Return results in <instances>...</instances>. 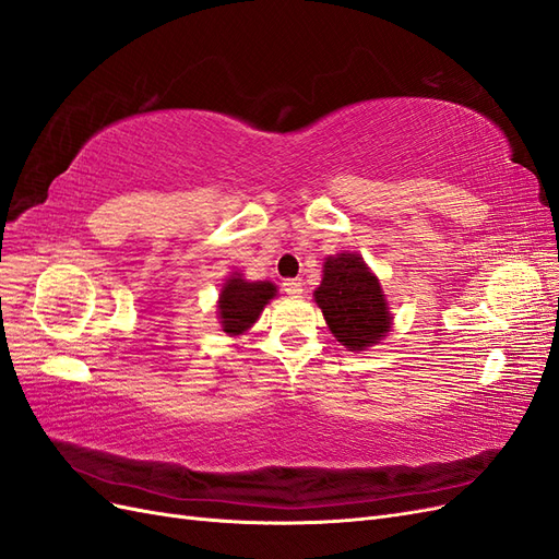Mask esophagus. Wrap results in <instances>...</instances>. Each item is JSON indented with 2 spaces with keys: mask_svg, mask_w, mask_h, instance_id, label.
<instances>
[{
  "mask_svg": "<svg viewBox=\"0 0 559 559\" xmlns=\"http://www.w3.org/2000/svg\"><path fill=\"white\" fill-rule=\"evenodd\" d=\"M282 289L289 294V296H298V294H302V280H284L282 282Z\"/></svg>",
  "mask_w": 559,
  "mask_h": 559,
  "instance_id": "obj_1",
  "label": "esophagus"
}]
</instances>
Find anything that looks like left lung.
<instances>
[{"label": "left lung", "mask_w": 559, "mask_h": 559, "mask_svg": "<svg viewBox=\"0 0 559 559\" xmlns=\"http://www.w3.org/2000/svg\"><path fill=\"white\" fill-rule=\"evenodd\" d=\"M331 333L352 352L382 341L392 324L380 282L359 253H337L324 263V280L314 292Z\"/></svg>", "instance_id": "obj_1"}]
</instances>
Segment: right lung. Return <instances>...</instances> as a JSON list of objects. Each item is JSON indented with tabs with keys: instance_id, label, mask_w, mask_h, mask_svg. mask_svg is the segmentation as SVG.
Instances as JSON below:
<instances>
[{
	"instance_id": "1",
	"label": "right lung",
	"mask_w": 559,
	"mask_h": 559,
	"mask_svg": "<svg viewBox=\"0 0 559 559\" xmlns=\"http://www.w3.org/2000/svg\"><path fill=\"white\" fill-rule=\"evenodd\" d=\"M273 296L275 286L270 282H245L240 277L228 280L222 296H218V317H222L224 331L230 335L247 331Z\"/></svg>"
}]
</instances>
